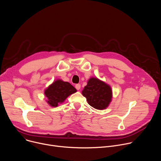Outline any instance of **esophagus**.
I'll return each mask as SVG.
<instances>
[{
	"mask_svg": "<svg viewBox=\"0 0 161 161\" xmlns=\"http://www.w3.org/2000/svg\"><path fill=\"white\" fill-rule=\"evenodd\" d=\"M75 87H76V88L78 90H79L80 89V88H81V85H80V84H76V85H75Z\"/></svg>",
	"mask_w": 161,
	"mask_h": 161,
	"instance_id": "1",
	"label": "esophagus"
}]
</instances>
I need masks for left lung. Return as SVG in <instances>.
<instances>
[{
    "label": "left lung",
    "mask_w": 161,
    "mask_h": 161,
    "mask_svg": "<svg viewBox=\"0 0 161 161\" xmlns=\"http://www.w3.org/2000/svg\"><path fill=\"white\" fill-rule=\"evenodd\" d=\"M89 105L95 109L103 110L107 108L112 99L111 86L97 78H90L82 90Z\"/></svg>",
    "instance_id": "left-lung-1"
}]
</instances>
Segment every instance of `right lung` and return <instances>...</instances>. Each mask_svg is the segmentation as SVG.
<instances>
[{"instance_id":"add662e5","label":"right lung","mask_w":161,"mask_h":161,"mask_svg":"<svg viewBox=\"0 0 161 161\" xmlns=\"http://www.w3.org/2000/svg\"><path fill=\"white\" fill-rule=\"evenodd\" d=\"M76 89L69 82L57 80L44 90L47 102L52 107H57L62 103L68 96L76 92Z\"/></svg>"}]
</instances>
